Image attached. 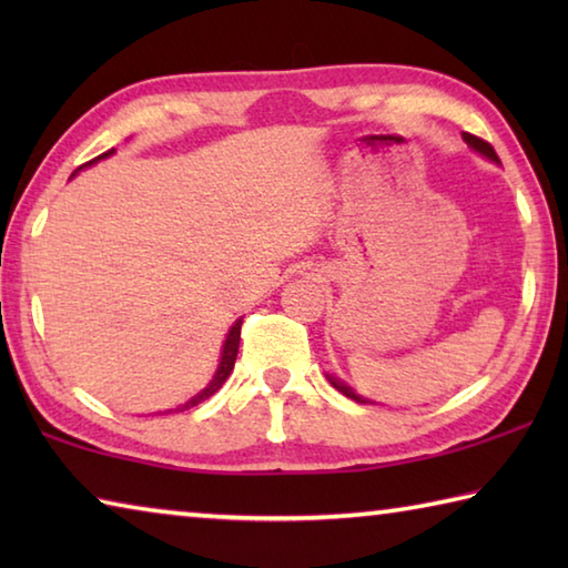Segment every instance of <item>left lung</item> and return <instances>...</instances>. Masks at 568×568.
Returning <instances> with one entry per match:
<instances>
[{
    "mask_svg": "<svg viewBox=\"0 0 568 568\" xmlns=\"http://www.w3.org/2000/svg\"><path fill=\"white\" fill-rule=\"evenodd\" d=\"M464 140L468 142V145L470 148H474V150H478L480 152V155H486L488 160H494V162H498V155H496V150L491 148V142H486V140H480V138H476V134H470V132H466L464 134ZM331 383H333V388L335 390H341L343 393V396H348V398H353V400H358V403H368V400H365V398H361V396H355V393L348 388V386H343V383L341 381H335V378H328Z\"/></svg>",
    "mask_w": 568,
    "mask_h": 568,
    "instance_id": "left-lung-1",
    "label": "left lung"
}]
</instances>
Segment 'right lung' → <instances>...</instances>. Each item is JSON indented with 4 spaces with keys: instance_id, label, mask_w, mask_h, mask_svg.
I'll return each instance as SVG.
<instances>
[{
    "instance_id": "add662e5",
    "label": "right lung",
    "mask_w": 568,
    "mask_h": 568,
    "mask_svg": "<svg viewBox=\"0 0 568 568\" xmlns=\"http://www.w3.org/2000/svg\"><path fill=\"white\" fill-rule=\"evenodd\" d=\"M114 150H108V152H102L100 158H108V155H112ZM100 158H94V160H90V162H84V165H92V162H98ZM82 165V168H84ZM80 168V170H82ZM240 325H243V321H237L233 328H230V333H227V341H225V345H223V358H220V365H217V371H215V376H213V381L207 383V388H203L197 393L195 398H190L187 403H182V406H178V408H172V410H187V408H192V406H197V403H203V400H207L210 396H213V393H217L220 388H223V383L227 381V376L230 373H233V365H235V358H237V345H240ZM172 410H165V413H172Z\"/></svg>"
}]
</instances>
